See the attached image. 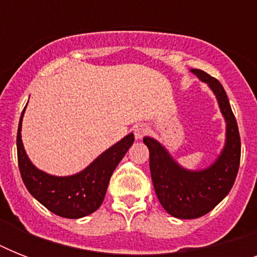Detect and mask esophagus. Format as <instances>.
I'll return each mask as SVG.
<instances>
[{
	"mask_svg": "<svg viewBox=\"0 0 257 257\" xmlns=\"http://www.w3.org/2000/svg\"><path fill=\"white\" fill-rule=\"evenodd\" d=\"M133 132H135L136 140H141V139H144V137L148 135V126H145L144 124H139L135 126Z\"/></svg>",
	"mask_w": 257,
	"mask_h": 257,
	"instance_id": "esophagus-1",
	"label": "esophagus"
}]
</instances>
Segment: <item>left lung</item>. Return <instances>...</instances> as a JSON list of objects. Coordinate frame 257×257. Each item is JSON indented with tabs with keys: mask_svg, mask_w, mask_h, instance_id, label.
<instances>
[{
	"mask_svg": "<svg viewBox=\"0 0 257 257\" xmlns=\"http://www.w3.org/2000/svg\"><path fill=\"white\" fill-rule=\"evenodd\" d=\"M191 72L215 94L225 121V143L209 167L188 169L172 157L156 139L144 137L149 149V167L157 199L177 219H197L211 212L229 193L240 165V135L227 93L216 78L200 69Z\"/></svg>",
	"mask_w": 257,
	"mask_h": 257,
	"instance_id": "8db88e82",
	"label": "left lung"
}]
</instances>
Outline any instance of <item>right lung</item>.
Wrapping results in <instances>:
<instances>
[{
	"label": "right lung",
	"instance_id": "1",
	"mask_svg": "<svg viewBox=\"0 0 257 257\" xmlns=\"http://www.w3.org/2000/svg\"><path fill=\"white\" fill-rule=\"evenodd\" d=\"M24 113L25 109L18 124L17 156L22 181L30 195L50 212L66 219H80L97 211L104 201L113 171L132 147L133 133L101 153L82 171L70 176H54L38 169L26 155L21 139Z\"/></svg>",
	"mask_w": 257,
	"mask_h": 257
}]
</instances>
